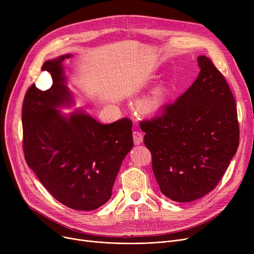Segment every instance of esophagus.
<instances>
[{"instance_id": "34e87169", "label": "esophagus", "mask_w": 254, "mask_h": 254, "mask_svg": "<svg viewBox=\"0 0 254 254\" xmlns=\"http://www.w3.org/2000/svg\"><path fill=\"white\" fill-rule=\"evenodd\" d=\"M132 138H134V143L136 145H140L143 142V135L138 130H135L132 132Z\"/></svg>"}]
</instances>
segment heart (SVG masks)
<instances>
[{"instance_id": "heart-1", "label": "heart", "mask_w": 254, "mask_h": 254, "mask_svg": "<svg viewBox=\"0 0 254 254\" xmlns=\"http://www.w3.org/2000/svg\"><path fill=\"white\" fill-rule=\"evenodd\" d=\"M156 109H157L156 102L152 100H144L139 104V110L146 114L153 113L156 111Z\"/></svg>"}]
</instances>
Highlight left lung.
Segmentation results:
<instances>
[{
    "label": "left lung",
    "instance_id": "1",
    "mask_svg": "<svg viewBox=\"0 0 254 254\" xmlns=\"http://www.w3.org/2000/svg\"><path fill=\"white\" fill-rule=\"evenodd\" d=\"M191 86L165 112L140 124L162 193L189 203L209 193L239 146L236 102L222 74L205 56Z\"/></svg>",
    "mask_w": 254,
    "mask_h": 254
}]
</instances>
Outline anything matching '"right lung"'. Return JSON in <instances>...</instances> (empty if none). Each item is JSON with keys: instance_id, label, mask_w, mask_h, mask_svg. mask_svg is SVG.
Listing matches in <instances>:
<instances>
[{"instance_id": "add662e5", "label": "right lung", "mask_w": 254, "mask_h": 254, "mask_svg": "<svg viewBox=\"0 0 254 254\" xmlns=\"http://www.w3.org/2000/svg\"><path fill=\"white\" fill-rule=\"evenodd\" d=\"M64 55L42 65L52 78L47 90L33 84L22 106L23 152L28 166L59 202L91 211L109 201L122 163L134 146L132 123L123 118L103 125L75 105Z\"/></svg>"}]
</instances>
